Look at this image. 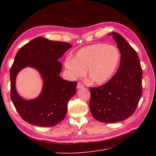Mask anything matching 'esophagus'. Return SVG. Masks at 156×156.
Listing matches in <instances>:
<instances>
[{"mask_svg": "<svg viewBox=\"0 0 156 156\" xmlns=\"http://www.w3.org/2000/svg\"><path fill=\"white\" fill-rule=\"evenodd\" d=\"M83 87V83H81V82H78V84H77L76 88H77L78 89H79V88H82Z\"/></svg>", "mask_w": 156, "mask_h": 156, "instance_id": "obj_1", "label": "esophagus"}]
</instances>
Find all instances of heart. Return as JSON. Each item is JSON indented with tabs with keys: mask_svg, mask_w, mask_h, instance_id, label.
Listing matches in <instances>:
<instances>
[{
	"mask_svg": "<svg viewBox=\"0 0 156 156\" xmlns=\"http://www.w3.org/2000/svg\"><path fill=\"white\" fill-rule=\"evenodd\" d=\"M120 59V52L115 46L95 44L80 48L75 58L66 59L64 66L73 78L83 76L87 71L90 82L102 85L114 75Z\"/></svg>",
	"mask_w": 156,
	"mask_h": 156,
	"instance_id": "1",
	"label": "heart"
}]
</instances>
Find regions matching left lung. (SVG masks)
Masks as SVG:
<instances>
[{
    "label": "left lung",
    "mask_w": 156,
    "mask_h": 156,
    "mask_svg": "<svg viewBox=\"0 0 156 156\" xmlns=\"http://www.w3.org/2000/svg\"><path fill=\"white\" fill-rule=\"evenodd\" d=\"M121 53L119 68L107 83L90 87V110L102 122L123 121L135 112L142 93V69L137 54L120 34L111 33Z\"/></svg>",
    "instance_id": "left-lung-1"
}]
</instances>
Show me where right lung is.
Returning <instances> with one entry per match:
<instances>
[{"instance_id": "obj_1", "label": "right lung", "mask_w": 156, "mask_h": 156, "mask_svg": "<svg viewBox=\"0 0 156 156\" xmlns=\"http://www.w3.org/2000/svg\"><path fill=\"white\" fill-rule=\"evenodd\" d=\"M71 46L66 42L38 37L21 47L16 54L10 70V95L16 111L28 123L49 127L64 118L68 101L76 94L77 82L59 76L62 64L58 59ZM27 66L37 69L44 80L42 93L37 99L30 101L21 98L15 87L16 75Z\"/></svg>"}]
</instances>
